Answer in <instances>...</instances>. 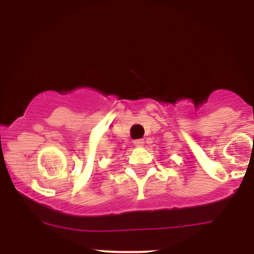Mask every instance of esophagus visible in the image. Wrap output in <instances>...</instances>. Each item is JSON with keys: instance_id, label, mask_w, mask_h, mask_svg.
Masks as SVG:
<instances>
[{"instance_id": "obj_1", "label": "esophagus", "mask_w": 254, "mask_h": 254, "mask_svg": "<svg viewBox=\"0 0 254 254\" xmlns=\"http://www.w3.org/2000/svg\"><path fill=\"white\" fill-rule=\"evenodd\" d=\"M133 143L136 145V146L141 147V146H143V145H145V140H142V138H138V140H134Z\"/></svg>"}]
</instances>
